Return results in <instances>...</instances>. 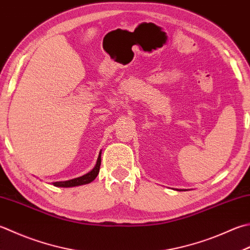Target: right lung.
Here are the masks:
<instances>
[{
	"instance_id": "1",
	"label": "right lung",
	"mask_w": 250,
	"mask_h": 250,
	"mask_svg": "<svg viewBox=\"0 0 250 250\" xmlns=\"http://www.w3.org/2000/svg\"><path fill=\"white\" fill-rule=\"evenodd\" d=\"M101 155L102 153L100 151L99 158H97L95 167L93 168L90 172H87L86 174L82 175V177L72 179V180H68V181H60V182H53L54 187H58V188H73V187H78V185H83V184H87L91 183L93 180H95L97 177V174L100 172V167H101Z\"/></svg>"
}]
</instances>
